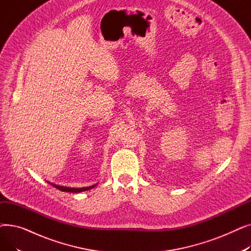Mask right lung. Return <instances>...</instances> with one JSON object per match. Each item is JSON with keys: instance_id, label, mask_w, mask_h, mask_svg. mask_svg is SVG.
<instances>
[{"instance_id": "add662e5", "label": "right lung", "mask_w": 251, "mask_h": 251, "mask_svg": "<svg viewBox=\"0 0 251 251\" xmlns=\"http://www.w3.org/2000/svg\"><path fill=\"white\" fill-rule=\"evenodd\" d=\"M50 185L54 186L55 188L61 190V191H66V192H81V191H85V190H88V189H91L94 188L96 185H92V186H89V187H84V188H71V187H64V186H59V185H56V184L54 183H50Z\"/></svg>"}]
</instances>
